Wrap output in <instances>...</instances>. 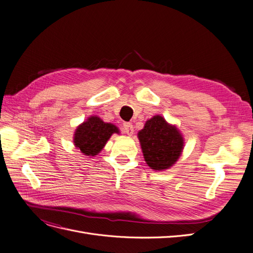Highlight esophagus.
Here are the masks:
<instances>
[{"label": "esophagus", "instance_id": "1", "mask_svg": "<svg viewBox=\"0 0 253 253\" xmlns=\"http://www.w3.org/2000/svg\"><path fill=\"white\" fill-rule=\"evenodd\" d=\"M123 130H124V133H126L127 135H132L134 128H133L132 124L126 122L123 124Z\"/></svg>", "mask_w": 253, "mask_h": 253}]
</instances>
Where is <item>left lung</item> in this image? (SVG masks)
Segmentation results:
<instances>
[{"label":"left lung","mask_w":253,"mask_h":253,"mask_svg":"<svg viewBox=\"0 0 253 253\" xmlns=\"http://www.w3.org/2000/svg\"><path fill=\"white\" fill-rule=\"evenodd\" d=\"M144 158L154 170L171 168L181 156L184 138L179 129L157 115L148 120L137 133Z\"/></svg>","instance_id":"left-lung-1"}]
</instances>
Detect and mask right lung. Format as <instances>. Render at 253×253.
<instances>
[{"mask_svg":"<svg viewBox=\"0 0 253 253\" xmlns=\"http://www.w3.org/2000/svg\"><path fill=\"white\" fill-rule=\"evenodd\" d=\"M119 132L114 124L105 123L100 118L92 116L76 128L73 142L84 155L95 156L103 149L109 137Z\"/></svg>","mask_w":253,"mask_h":253,"instance_id":"right-lung-1","label":"right lung"}]
</instances>
